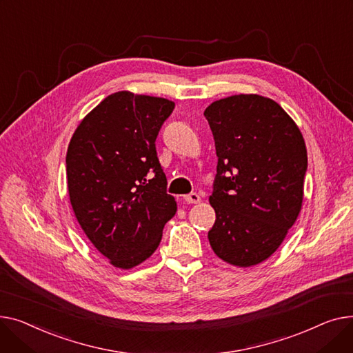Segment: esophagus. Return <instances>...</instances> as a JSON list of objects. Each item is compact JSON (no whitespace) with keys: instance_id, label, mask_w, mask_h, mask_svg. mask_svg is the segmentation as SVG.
Listing matches in <instances>:
<instances>
[{"instance_id":"34e87169","label":"esophagus","mask_w":353,"mask_h":353,"mask_svg":"<svg viewBox=\"0 0 353 353\" xmlns=\"http://www.w3.org/2000/svg\"><path fill=\"white\" fill-rule=\"evenodd\" d=\"M185 202L186 203H199L201 202V196L196 194V192H192V194H188L183 196Z\"/></svg>"}]
</instances>
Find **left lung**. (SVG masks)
<instances>
[{
	"mask_svg": "<svg viewBox=\"0 0 353 353\" xmlns=\"http://www.w3.org/2000/svg\"><path fill=\"white\" fill-rule=\"evenodd\" d=\"M203 115L218 157L210 243L228 263L258 265L278 250L301 212L303 137L278 102L256 94L218 99Z\"/></svg>",
	"mask_w": 353,
	"mask_h": 353,
	"instance_id": "1",
	"label": "left lung"
}]
</instances>
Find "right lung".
<instances>
[{"label":"right lung","instance_id":"right-lung-1","mask_svg":"<svg viewBox=\"0 0 353 353\" xmlns=\"http://www.w3.org/2000/svg\"><path fill=\"white\" fill-rule=\"evenodd\" d=\"M174 108L170 99L119 91L101 101L70 141L67 182L75 218L115 268L148 259L176 212L155 148Z\"/></svg>","mask_w":353,"mask_h":353}]
</instances>
